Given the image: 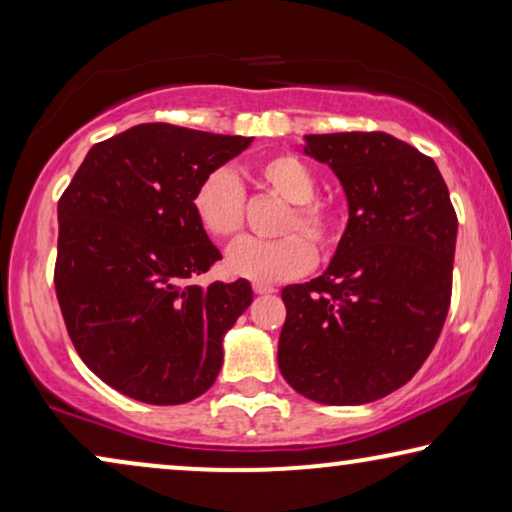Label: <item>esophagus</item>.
<instances>
[{
  "label": "esophagus",
  "mask_w": 512,
  "mask_h": 512,
  "mask_svg": "<svg viewBox=\"0 0 512 512\" xmlns=\"http://www.w3.org/2000/svg\"><path fill=\"white\" fill-rule=\"evenodd\" d=\"M254 293H258V296H268V293H275V289H272V286L254 284Z\"/></svg>",
  "instance_id": "1"
}]
</instances>
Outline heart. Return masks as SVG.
Returning <instances> with one entry per match:
<instances>
[{
	"label": "heart",
	"mask_w": 512,
	"mask_h": 512,
	"mask_svg": "<svg viewBox=\"0 0 512 512\" xmlns=\"http://www.w3.org/2000/svg\"><path fill=\"white\" fill-rule=\"evenodd\" d=\"M256 179L289 202L279 233L272 242L242 240L228 251V275L254 284H277L312 268L314 249H333L342 233V214L333 200L317 195V174L293 153H275L256 163ZM244 186L226 167L207 172L195 186L191 207L200 228L214 240H233L244 223ZM311 241L307 243L304 237Z\"/></svg>",
	"instance_id": "1"
}]
</instances>
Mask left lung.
<instances>
[{"label": "left lung", "instance_id": "1", "mask_svg": "<svg viewBox=\"0 0 512 512\" xmlns=\"http://www.w3.org/2000/svg\"><path fill=\"white\" fill-rule=\"evenodd\" d=\"M345 188L349 221L326 272L282 289L277 363L298 394L361 405L429 359L452 298L457 212L436 163L387 132L305 135Z\"/></svg>", "mask_w": 512, "mask_h": 512}]
</instances>
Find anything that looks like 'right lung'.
<instances>
[{"label":"right lung","mask_w":512,"mask_h":512,"mask_svg":"<svg viewBox=\"0 0 512 512\" xmlns=\"http://www.w3.org/2000/svg\"><path fill=\"white\" fill-rule=\"evenodd\" d=\"M251 144L142 123L88 151L58 202L55 293L83 363L121 394L179 405L205 394L223 335L254 300L247 279L188 284L219 261L191 198Z\"/></svg>","instance_id":"1"}]
</instances>
